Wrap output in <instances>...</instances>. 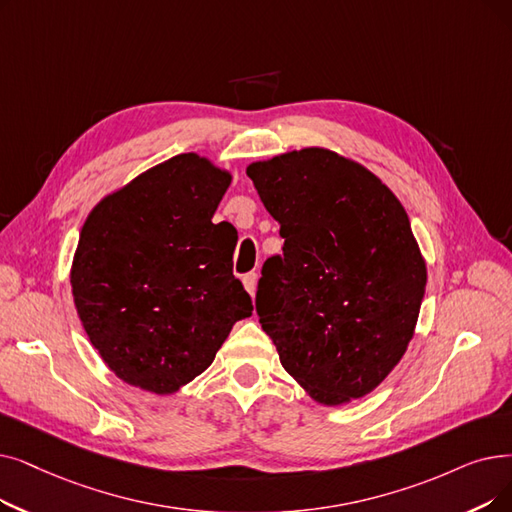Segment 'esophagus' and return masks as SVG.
<instances>
[{
  "label": "esophagus",
  "mask_w": 512,
  "mask_h": 512,
  "mask_svg": "<svg viewBox=\"0 0 512 512\" xmlns=\"http://www.w3.org/2000/svg\"><path fill=\"white\" fill-rule=\"evenodd\" d=\"M242 284H244V288H247V293L253 297V295H255V286H257V274H255V272L244 274Z\"/></svg>",
  "instance_id": "obj_1"
}]
</instances>
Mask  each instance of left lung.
<instances>
[{"mask_svg":"<svg viewBox=\"0 0 512 512\" xmlns=\"http://www.w3.org/2000/svg\"><path fill=\"white\" fill-rule=\"evenodd\" d=\"M247 175L284 238L255 297L280 364L326 406L370 393L402 360L425 297L408 213L379 177L324 148Z\"/></svg>","mask_w":512,"mask_h":512,"instance_id":"1","label":"left lung"}]
</instances>
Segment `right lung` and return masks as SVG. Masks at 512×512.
Returning <instances> with one entry per match:
<instances>
[{"mask_svg": "<svg viewBox=\"0 0 512 512\" xmlns=\"http://www.w3.org/2000/svg\"><path fill=\"white\" fill-rule=\"evenodd\" d=\"M230 173L198 154L148 169L85 219L71 284L81 324L119 379L173 393L205 372L253 301L236 234L213 224Z\"/></svg>", "mask_w": 512, "mask_h": 512, "instance_id": "obj_1", "label": "right lung"}]
</instances>
